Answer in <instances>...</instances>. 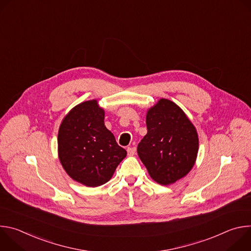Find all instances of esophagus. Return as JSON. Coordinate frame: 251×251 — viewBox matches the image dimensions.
<instances>
[{
	"label": "esophagus",
	"instance_id": "1",
	"mask_svg": "<svg viewBox=\"0 0 251 251\" xmlns=\"http://www.w3.org/2000/svg\"><path fill=\"white\" fill-rule=\"evenodd\" d=\"M127 153H128L129 156L135 155V153H136V148H135V147H128V148H127Z\"/></svg>",
	"mask_w": 251,
	"mask_h": 251
}]
</instances>
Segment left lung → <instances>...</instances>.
<instances>
[{
  "mask_svg": "<svg viewBox=\"0 0 251 251\" xmlns=\"http://www.w3.org/2000/svg\"><path fill=\"white\" fill-rule=\"evenodd\" d=\"M146 125L137 152L150 176L163 186L186 176L199 152L198 132L187 114L175 102L161 98L148 109Z\"/></svg>",
  "mask_w": 251,
  "mask_h": 251,
  "instance_id": "left-lung-1",
  "label": "left lung"
}]
</instances>
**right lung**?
<instances>
[{"instance_id":"add662e5","label":"right lung","mask_w":251,"mask_h":251,"mask_svg":"<svg viewBox=\"0 0 251 251\" xmlns=\"http://www.w3.org/2000/svg\"><path fill=\"white\" fill-rule=\"evenodd\" d=\"M104 116L96 99L84 101L64 116L58 129L60 164L74 181L86 187L108 182L127 155L105 127Z\"/></svg>"}]
</instances>
